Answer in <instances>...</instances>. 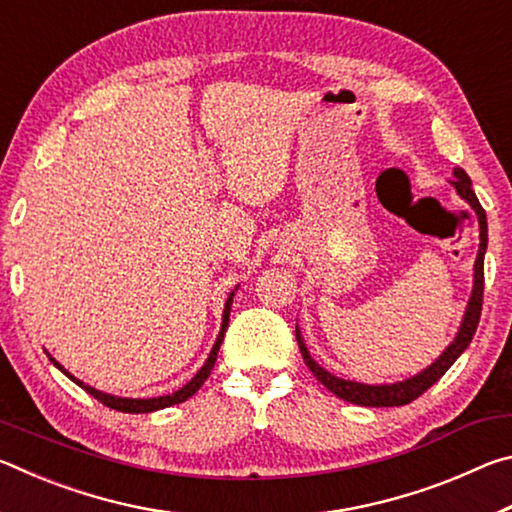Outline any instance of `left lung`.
<instances>
[{"instance_id":"8db88e82","label":"left lung","mask_w":512,"mask_h":512,"mask_svg":"<svg viewBox=\"0 0 512 512\" xmlns=\"http://www.w3.org/2000/svg\"><path fill=\"white\" fill-rule=\"evenodd\" d=\"M452 185L456 189V194L463 198V201L472 207L476 212V219H479V253H476V262H474V284H472V296L467 300L465 314L461 320V327L454 336V341L447 345L443 354L427 366L420 370L418 375H413L409 379L395 381V384H361V381H352V379H341L327 372L320 363L314 361L311 357L305 339H302L300 327L296 325V339L300 345V354L309 370L314 372V377L323 384L329 393H334L336 397H341L345 402L359 404V406H404L413 402L415 397H420L427 388H431L436 381L445 375V372L454 366V361L461 357V354L467 350V345L472 343V336L476 332V325H479L481 318V302H483V257H485V248H488V221H485V212L479 203V198L472 192V180L467 173L456 167L454 169V180Z\"/></svg>"}]
</instances>
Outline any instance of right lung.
Listing matches in <instances>:
<instances>
[{
    "label": "right lung",
    "instance_id": "obj_1",
    "mask_svg": "<svg viewBox=\"0 0 512 512\" xmlns=\"http://www.w3.org/2000/svg\"><path fill=\"white\" fill-rule=\"evenodd\" d=\"M237 291V287H235ZM235 291L230 293L228 300H225V307H223V318H221V329H219V336H216V341L212 345L210 354H207V359L203 363V368L196 372V375L187 381V384L183 388H178L176 393H169V395H160V397H117V395H110V393H103V391H97V388H92L90 384H85V381H81L79 377H74L72 372L65 370L60 363L51 357V354L47 352L49 361L54 363V366L63 372V375H67L69 379L74 381V384H79L85 393H90L92 397H97V400L101 404L110 406V409L115 411H121V413H153V411H160V409H167V406H173V404H180L185 402L192 397L198 388H201L205 384V379L210 377V372L214 368V361H216V354H219V348L223 343V336H225V329H228V320H230V309H232V298H235Z\"/></svg>",
    "mask_w": 512,
    "mask_h": 512
}]
</instances>
